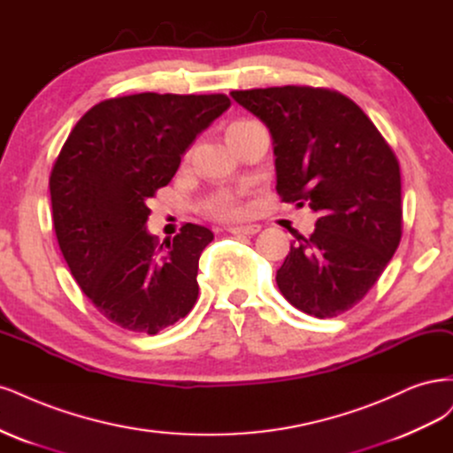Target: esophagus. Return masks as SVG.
<instances>
[{
    "label": "esophagus",
    "mask_w": 453,
    "mask_h": 453,
    "mask_svg": "<svg viewBox=\"0 0 453 453\" xmlns=\"http://www.w3.org/2000/svg\"><path fill=\"white\" fill-rule=\"evenodd\" d=\"M259 226L252 224V226H235V227H229L227 231L233 233V235H256V233H259Z\"/></svg>",
    "instance_id": "obj_1"
}]
</instances>
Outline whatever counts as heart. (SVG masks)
Masks as SVG:
<instances>
[{
	"mask_svg": "<svg viewBox=\"0 0 453 453\" xmlns=\"http://www.w3.org/2000/svg\"><path fill=\"white\" fill-rule=\"evenodd\" d=\"M252 124H256V122L254 120L233 122L227 129V137L233 135V134H237V131H241L248 126H252ZM207 211L214 218H235V216L241 214V203L235 196L229 194V192H218L207 201Z\"/></svg>",
	"mask_w": 453,
	"mask_h": 453,
	"instance_id": "1",
	"label": "heart"
}]
</instances>
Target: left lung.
I'll use <instances>...</instances> for the list:
<instances>
[{"mask_svg":"<svg viewBox=\"0 0 453 453\" xmlns=\"http://www.w3.org/2000/svg\"><path fill=\"white\" fill-rule=\"evenodd\" d=\"M231 97L264 122L274 144L276 192L319 214L276 271L296 309L334 318L380 279L403 235L395 152L352 99L329 88L273 86Z\"/></svg>","mask_w":453,"mask_h":453,"instance_id":"8db88e82","label":"left lung"}]
</instances>
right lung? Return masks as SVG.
<instances>
[{"instance_id": "obj_1", "label": "right lung", "mask_w": 453, "mask_h": 453, "mask_svg": "<svg viewBox=\"0 0 453 453\" xmlns=\"http://www.w3.org/2000/svg\"><path fill=\"white\" fill-rule=\"evenodd\" d=\"M231 101L226 94H134L94 105L50 173L60 250L84 296L112 324L156 334L194 309L199 256L212 231L184 224L159 244L149 199Z\"/></svg>"}]
</instances>
